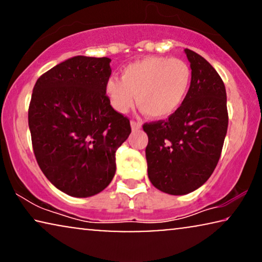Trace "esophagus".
Wrapping results in <instances>:
<instances>
[{
  "label": "esophagus",
  "instance_id": "obj_1",
  "mask_svg": "<svg viewBox=\"0 0 262 262\" xmlns=\"http://www.w3.org/2000/svg\"><path fill=\"white\" fill-rule=\"evenodd\" d=\"M131 128H132V131H137V130H139V128L142 127V124L141 123H138V121H135V120H131Z\"/></svg>",
  "mask_w": 262,
  "mask_h": 262
}]
</instances>
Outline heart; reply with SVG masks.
Wrapping results in <instances>:
<instances>
[{
  "mask_svg": "<svg viewBox=\"0 0 262 262\" xmlns=\"http://www.w3.org/2000/svg\"><path fill=\"white\" fill-rule=\"evenodd\" d=\"M123 78L111 77L105 91L111 105L126 113L137 105L150 118L173 116L184 105L191 91L192 70L185 60L169 57H146L128 64Z\"/></svg>",
  "mask_w": 262,
  "mask_h": 262,
  "instance_id": "b5f03b06",
  "label": "heart"
}]
</instances>
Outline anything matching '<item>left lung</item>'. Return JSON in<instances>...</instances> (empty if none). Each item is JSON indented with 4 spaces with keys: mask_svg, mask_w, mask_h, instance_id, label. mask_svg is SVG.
Instances as JSON below:
<instances>
[{
    "mask_svg": "<svg viewBox=\"0 0 262 262\" xmlns=\"http://www.w3.org/2000/svg\"><path fill=\"white\" fill-rule=\"evenodd\" d=\"M191 66V91L167 120L144 124L148 177L157 189L184 195L198 189L213 173L228 130L227 92L214 68L185 49Z\"/></svg>",
    "mask_w": 262,
    "mask_h": 262,
    "instance_id": "1",
    "label": "left lung"
}]
</instances>
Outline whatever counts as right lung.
Masks as SVG:
<instances>
[{
	"mask_svg": "<svg viewBox=\"0 0 262 262\" xmlns=\"http://www.w3.org/2000/svg\"><path fill=\"white\" fill-rule=\"evenodd\" d=\"M107 57L75 56L35 82L28 108L32 145L51 184L76 198L103 191L116 174V151L130 120L111 106Z\"/></svg>",
	"mask_w": 262,
	"mask_h": 262,
	"instance_id": "1",
	"label": "right lung"
}]
</instances>
